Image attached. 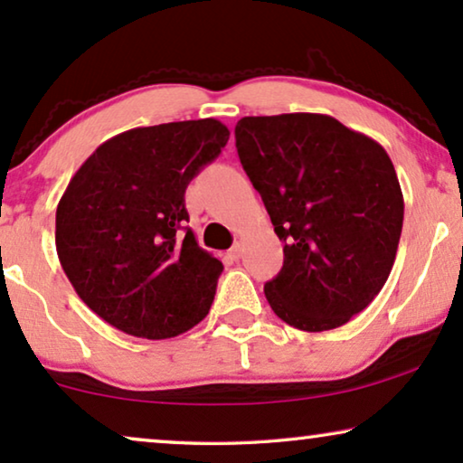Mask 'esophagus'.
<instances>
[{
	"mask_svg": "<svg viewBox=\"0 0 463 463\" xmlns=\"http://www.w3.org/2000/svg\"><path fill=\"white\" fill-rule=\"evenodd\" d=\"M230 257L236 259V261H238V259L242 257V244H233L230 249Z\"/></svg>",
	"mask_w": 463,
	"mask_h": 463,
	"instance_id": "obj_1",
	"label": "esophagus"
}]
</instances>
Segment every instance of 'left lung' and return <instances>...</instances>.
<instances>
[{
    "label": "left lung",
    "instance_id": "left-lung-1",
    "mask_svg": "<svg viewBox=\"0 0 463 463\" xmlns=\"http://www.w3.org/2000/svg\"><path fill=\"white\" fill-rule=\"evenodd\" d=\"M236 147L284 242L280 274L265 282L274 314L307 333L345 325L396 259L404 200L390 156L322 113L242 118Z\"/></svg>",
    "mask_w": 463,
    "mask_h": 463
}]
</instances>
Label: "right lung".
Listing matches in <instances>:
<instances>
[{
	"label": "right lung",
	"instance_id": "add662e5",
	"mask_svg": "<svg viewBox=\"0 0 463 463\" xmlns=\"http://www.w3.org/2000/svg\"><path fill=\"white\" fill-rule=\"evenodd\" d=\"M227 138L213 118L132 128L69 181L56 252L80 299L111 326L168 339L206 318L223 263L187 227L185 189Z\"/></svg>",
	"mask_w": 463,
	"mask_h": 463
}]
</instances>
